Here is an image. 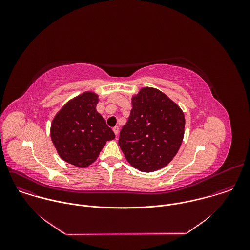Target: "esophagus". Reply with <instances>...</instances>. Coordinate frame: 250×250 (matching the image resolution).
Segmentation results:
<instances>
[{
  "mask_svg": "<svg viewBox=\"0 0 250 250\" xmlns=\"http://www.w3.org/2000/svg\"><path fill=\"white\" fill-rule=\"evenodd\" d=\"M112 131H113V133L117 136V135H118V133H119V127H118V126L113 127V128H112Z\"/></svg>",
  "mask_w": 250,
  "mask_h": 250,
  "instance_id": "obj_1",
  "label": "esophagus"
}]
</instances>
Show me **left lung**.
I'll return each mask as SVG.
<instances>
[{
  "label": "left lung",
  "instance_id": "1",
  "mask_svg": "<svg viewBox=\"0 0 250 250\" xmlns=\"http://www.w3.org/2000/svg\"><path fill=\"white\" fill-rule=\"evenodd\" d=\"M133 108L118 144L135 168L152 172L177 154L184 138L182 109L162 91L144 87L132 99Z\"/></svg>",
  "mask_w": 250,
  "mask_h": 250
}]
</instances>
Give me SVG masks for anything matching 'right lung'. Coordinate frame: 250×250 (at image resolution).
<instances>
[{
    "instance_id": "obj_1",
    "label": "right lung",
    "mask_w": 250,
    "mask_h": 250,
    "mask_svg": "<svg viewBox=\"0 0 250 250\" xmlns=\"http://www.w3.org/2000/svg\"><path fill=\"white\" fill-rule=\"evenodd\" d=\"M97 103L95 93L84 92L62 107L51 125L52 142L59 155L78 167L92 164L106 143L115 138L96 110Z\"/></svg>"
}]
</instances>
